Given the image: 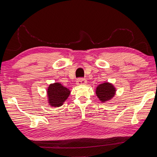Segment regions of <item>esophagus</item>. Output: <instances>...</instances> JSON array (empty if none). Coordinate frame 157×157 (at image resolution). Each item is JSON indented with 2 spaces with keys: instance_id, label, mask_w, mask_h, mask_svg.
I'll return each mask as SVG.
<instances>
[{
  "instance_id": "34e87169",
  "label": "esophagus",
  "mask_w": 157,
  "mask_h": 157,
  "mask_svg": "<svg viewBox=\"0 0 157 157\" xmlns=\"http://www.w3.org/2000/svg\"><path fill=\"white\" fill-rule=\"evenodd\" d=\"M86 80L85 78H78L77 80V82H76V84L77 85H84L86 84Z\"/></svg>"
}]
</instances>
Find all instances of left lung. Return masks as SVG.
<instances>
[{"label": "left lung", "mask_w": 157, "mask_h": 157, "mask_svg": "<svg viewBox=\"0 0 157 157\" xmlns=\"http://www.w3.org/2000/svg\"><path fill=\"white\" fill-rule=\"evenodd\" d=\"M115 87L111 83L108 82L99 84L96 90V94L98 98L103 103L110 101L115 96Z\"/></svg>", "instance_id": "8db88e82"}]
</instances>
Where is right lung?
Instances as JSON below:
<instances>
[{
  "instance_id": "obj_1",
  "label": "right lung",
  "mask_w": 157,
  "mask_h": 157,
  "mask_svg": "<svg viewBox=\"0 0 157 157\" xmlns=\"http://www.w3.org/2000/svg\"><path fill=\"white\" fill-rule=\"evenodd\" d=\"M70 93L69 88L63 86L59 82L50 84L47 90L49 105L53 107L61 106L68 98Z\"/></svg>"
}]
</instances>
